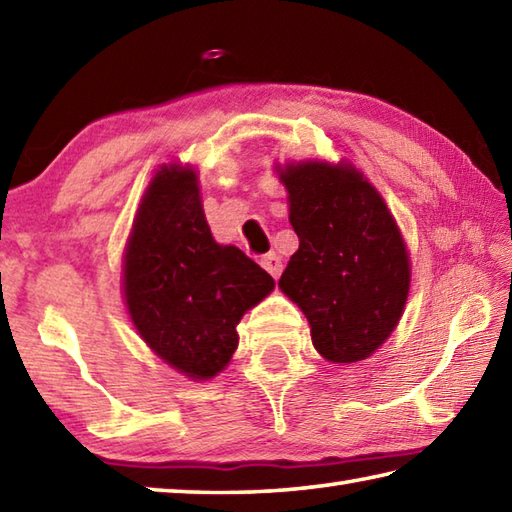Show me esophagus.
<instances>
[{
	"label": "esophagus",
	"instance_id": "1",
	"mask_svg": "<svg viewBox=\"0 0 512 512\" xmlns=\"http://www.w3.org/2000/svg\"><path fill=\"white\" fill-rule=\"evenodd\" d=\"M262 266H264V270L266 273L270 275V277H279L282 275V268H284V264H282V257H279L277 253H268V255H264L262 257Z\"/></svg>",
	"mask_w": 512,
	"mask_h": 512
}]
</instances>
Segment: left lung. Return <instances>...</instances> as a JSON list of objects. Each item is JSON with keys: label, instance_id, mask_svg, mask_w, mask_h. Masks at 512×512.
<instances>
[{"label": "left lung", "instance_id": "obj_1", "mask_svg": "<svg viewBox=\"0 0 512 512\" xmlns=\"http://www.w3.org/2000/svg\"><path fill=\"white\" fill-rule=\"evenodd\" d=\"M299 237L279 288L302 308L317 353L333 364L370 357L393 333L410 288L395 217L350 164L279 168Z\"/></svg>", "mask_w": 512, "mask_h": 512}]
</instances>
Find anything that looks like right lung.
<instances>
[{"instance_id":"right-lung-1","label":"right lung","mask_w":512,"mask_h":512,"mask_svg":"<svg viewBox=\"0 0 512 512\" xmlns=\"http://www.w3.org/2000/svg\"><path fill=\"white\" fill-rule=\"evenodd\" d=\"M273 288L264 268L210 235L195 170L159 168L124 253L128 315L153 353L190 379L215 377L239 344V319Z\"/></svg>"}]
</instances>
